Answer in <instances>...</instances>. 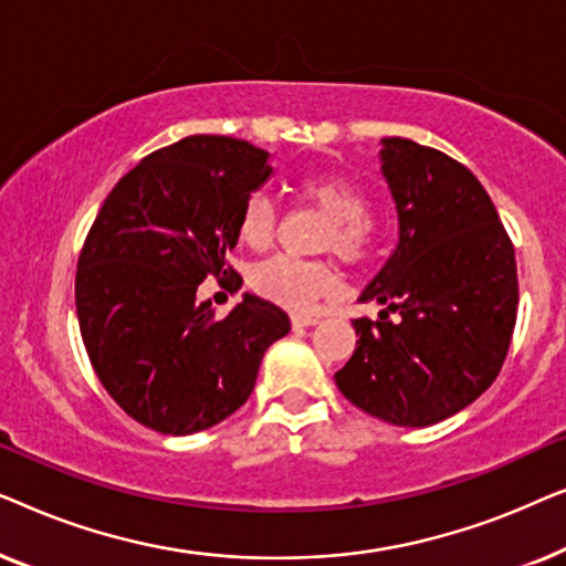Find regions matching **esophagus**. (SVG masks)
Instances as JSON below:
<instances>
[{
    "label": "esophagus",
    "instance_id": "obj_1",
    "mask_svg": "<svg viewBox=\"0 0 566 566\" xmlns=\"http://www.w3.org/2000/svg\"><path fill=\"white\" fill-rule=\"evenodd\" d=\"M316 322H319V316H314V314H304V312L291 314L293 327H312V324H316Z\"/></svg>",
    "mask_w": 566,
    "mask_h": 566
}]
</instances>
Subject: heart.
Returning <instances> with one entry per match:
<instances>
[{"label":"heart","instance_id":"obj_1","mask_svg":"<svg viewBox=\"0 0 566 566\" xmlns=\"http://www.w3.org/2000/svg\"><path fill=\"white\" fill-rule=\"evenodd\" d=\"M296 192L329 216L322 234V250L335 252L345 265H366L376 252V227L368 216V196L353 180L339 175H306L296 180ZM277 213L268 198L244 200L237 216V237L250 250H265L273 242ZM335 283V270L319 260H296L289 254L262 260L250 270V289L258 296L289 308H306Z\"/></svg>","mask_w":566,"mask_h":566}]
</instances>
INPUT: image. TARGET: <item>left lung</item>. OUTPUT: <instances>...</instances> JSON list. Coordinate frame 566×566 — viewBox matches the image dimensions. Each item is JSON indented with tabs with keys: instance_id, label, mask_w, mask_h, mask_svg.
<instances>
[{
	"instance_id": "obj_1",
	"label": "left lung",
	"mask_w": 566,
	"mask_h": 566,
	"mask_svg": "<svg viewBox=\"0 0 566 566\" xmlns=\"http://www.w3.org/2000/svg\"><path fill=\"white\" fill-rule=\"evenodd\" d=\"M381 159L399 244L360 301L386 308L378 322L353 319L358 345L335 381L363 412L428 428L482 397L507 358L517 316L515 247L461 161L397 136L384 138Z\"/></svg>"
}]
</instances>
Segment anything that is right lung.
<instances>
[{"label": "right lung", "instance_id": "add662e5", "mask_svg": "<svg viewBox=\"0 0 566 566\" xmlns=\"http://www.w3.org/2000/svg\"><path fill=\"white\" fill-rule=\"evenodd\" d=\"M268 151L188 136L149 154L105 198L76 262V316L99 384L165 436L213 428L250 399L262 355L291 332L281 306L244 293L223 319L198 304L237 270V216L268 180Z\"/></svg>", "mask_w": 566, "mask_h": 566}]
</instances>
